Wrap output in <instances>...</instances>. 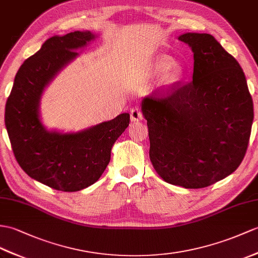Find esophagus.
<instances>
[{"instance_id": "obj_1", "label": "esophagus", "mask_w": 258, "mask_h": 258, "mask_svg": "<svg viewBox=\"0 0 258 258\" xmlns=\"http://www.w3.org/2000/svg\"><path fill=\"white\" fill-rule=\"evenodd\" d=\"M130 116H131V120L133 121H140L143 119V114L140 109L139 106H134L130 110Z\"/></svg>"}]
</instances>
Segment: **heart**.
<instances>
[{"mask_svg": "<svg viewBox=\"0 0 258 258\" xmlns=\"http://www.w3.org/2000/svg\"><path fill=\"white\" fill-rule=\"evenodd\" d=\"M153 70L156 73H164L165 81L168 84H173L178 81L181 74V68L172 61L167 55H162L156 58L153 63Z\"/></svg>", "mask_w": 258, "mask_h": 258, "instance_id": "b5f03b06", "label": "heart"}]
</instances>
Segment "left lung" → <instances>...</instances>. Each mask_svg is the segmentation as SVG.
<instances>
[{
	"instance_id": "obj_1",
	"label": "left lung",
	"mask_w": 258,
	"mask_h": 258,
	"mask_svg": "<svg viewBox=\"0 0 258 258\" xmlns=\"http://www.w3.org/2000/svg\"><path fill=\"white\" fill-rule=\"evenodd\" d=\"M192 80L175 82L142 102L150 160L166 183L208 187L233 173L246 153L253 99L241 66L209 34L187 33Z\"/></svg>"
}]
</instances>
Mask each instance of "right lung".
Instances as JSON below:
<instances>
[{"label": "right lung", "instance_id": "add662e5", "mask_svg": "<svg viewBox=\"0 0 258 258\" xmlns=\"http://www.w3.org/2000/svg\"><path fill=\"white\" fill-rule=\"evenodd\" d=\"M94 38L91 31L53 36L25 60L16 73L6 100L5 125L12 150L28 176L61 191H78L102 176L110 161V151L125 128L130 115L77 134L50 133L39 120L40 95L49 81L78 55L75 49Z\"/></svg>", "mask_w": 258, "mask_h": 258}]
</instances>
